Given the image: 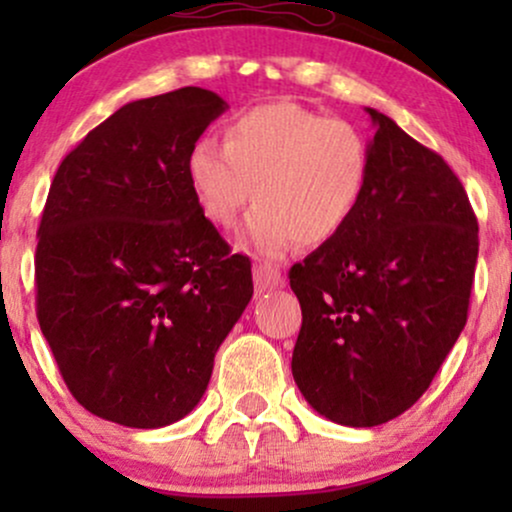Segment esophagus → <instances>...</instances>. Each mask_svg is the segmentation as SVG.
<instances>
[{
	"label": "esophagus",
	"instance_id": "obj_1",
	"mask_svg": "<svg viewBox=\"0 0 512 512\" xmlns=\"http://www.w3.org/2000/svg\"><path fill=\"white\" fill-rule=\"evenodd\" d=\"M284 286V276H281L279 269L269 262L255 264V289L257 291H272Z\"/></svg>",
	"mask_w": 512,
	"mask_h": 512
}]
</instances>
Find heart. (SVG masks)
<instances>
[{
  "mask_svg": "<svg viewBox=\"0 0 512 512\" xmlns=\"http://www.w3.org/2000/svg\"><path fill=\"white\" fill-rule=\"evenodd\" d=\"M368 168V144L351 122L293 101L240 110L223 127V146L202 137L185 156L187 185L216 226L236 221L255 185L245 238L264 255L296 240L330 243L361 204Z\"/></svg>",
  "mask_w": 512,
  "mask_h": 512,
  "instance_id": "obj_1",
  "label": "heart"
}]
</instances>
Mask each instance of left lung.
I'll return each mask as SVG.
<instances>
[{
  "label": "left lung",
  "mask_w": 512,
  "mask_h": 512,
  "mask_svg": "<svg viewBox=\"0 0 512 512\" xmlns=\"http://www.w3.org/2000/svg\"><path fill=\"white\" fill-rule=\"evenodd\" d=\"M375 127L361 204L293 264L303 325L291 370L305 402L342 426L404 414L464 330L479 223L460 178L395 120Z\"/></svg>",
  "instance_id": "8db88e82"
}]
</instances>
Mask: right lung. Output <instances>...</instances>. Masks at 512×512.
I'll list each match as a JSON object with an SVG mask.
<instances>
[{"label":"right lung","instance_id":"1","mask_svg":"<svg viewBox=\"0 0 512 512\" xmlns=\"http://www.w3.org/2000/svg\"><path fill=\"white\" fill-rule=\"evenodd\" d=\"M228 105L185 86L122 105L64 156L35 250V303L64 383L113 424L190 414L214 356L252 298L199 209L185 156Z\"/></svg>","mask_w":512,"mask_h":512}]
</instances>
